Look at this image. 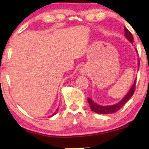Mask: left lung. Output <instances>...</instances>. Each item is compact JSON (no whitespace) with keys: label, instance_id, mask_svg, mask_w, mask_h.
<instances>
[{"label":"left lung","instance_id":"8db88e82","mask_svg":"<svg viewBox=\"0 0 149 149\" xmlns=\"http://www.w3.org/2000/svg\"><path fill=\"white\" fill-rule=\"evenodd\" d=\"M125 36L128 40L132 43L133 40V36L130 32L129 31V30L127 29L126 27H125ZM140 64V61L139 59V65ZM136 80H135L134 85H132L130 91L128 92V93L125 95V97L120 102H118V104H114V105H111V106H100L97 104L96 103L93 102L92 100H90V98H88V102L90 105V109L92 111H95L97 113H101V114H110V113H113L117 112L118 111H119L123 106L127 102V101L131 98L132 96L134 95V91H135V87H136Z\"/></svg>","mask_w":149,"mask_h":149}]
</instances>
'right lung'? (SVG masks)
I'll return each mask as SVG.
<instances>
[{
    "label": "right lung",
    "instance_id": "1",
    "mask_svg": "<svg viewBox=\"0 0 149 149\" xmlns=\"http://www.w3.org/2000/svg\"><path fill=\"white\" fill-rule=\"evenodd\" d=\"M56 113H54V114H53V115H54V114H55Z\"/></svg>",
    "mask_w": 149,
    "mask_h": 149
}]
</instances>
